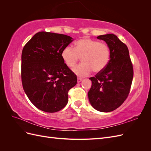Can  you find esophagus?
<instances>
[{"mask_svg": "<svg viewBox=\"0 0 151 151\" xmlns=\"http://www.w3.org/2000/svg\"><path fill=\"white\" fill-rule=\"evenodd\" d=\"M82 80H83V79L82 78H80V77H77V83H80V82L82 81Z\"/></svg>", "mask_w": 151, "mask_h": 151, "instance_id": "1", "label": "esophagus"}]
</instances>
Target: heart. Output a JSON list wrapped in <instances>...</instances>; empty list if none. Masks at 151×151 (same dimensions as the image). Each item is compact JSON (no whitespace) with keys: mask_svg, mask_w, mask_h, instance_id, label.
I'll return each instance as SVG.
<instances>
[{"mask_svg":"<svg viewBox=\"0 0 151 151\" xmlns=\"http://www.w3.org/2000/svg\"><path fill=\"white\" fill-rule=\"evenodd\" d=\"M61 57L68 68L74 67L81 58L83 63L76 66L73 72L83 77L89 75L91 70L96 73L104 70L110 60L111 51L106 43L84 38L77 41L74 48L70 46L63 48Z\"/></svg>","mask_w":151,"mask_h":151,"instance_id":"obj_1","label":"heart"}]
</instances>
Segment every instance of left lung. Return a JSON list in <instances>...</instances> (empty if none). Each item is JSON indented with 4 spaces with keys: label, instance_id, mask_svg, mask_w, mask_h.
Returning a JSON list of instances; mask_svg holds the SVG:
<instances>
[{
    "label": "left lung",
    "instance_id": "8db88e82",
    "mask_svg": "<svg viewBox=\"0 0 151 151\" xmlns=\"http://www.w3.org/2000/svg\"><path fill=\"white\" fill-rule=\"evenodd\" d=\"M110 48L111 58L104 70L89 79L92 86L88 92L93 107L101 112L115 110L129 94L134 77L133 65L127 45L113 34L100 35Z\"/></svg>",
    "mask_w": 151,
    "mask_h": 151
}]
</instances>
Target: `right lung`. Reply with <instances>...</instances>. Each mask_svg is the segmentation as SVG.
Returning a JSON list of instances; mask_svg holds the SVG:
<instances>
[{
    "instance_id": "right-lung-1",
    "label": "right lung",
    "mask_w": 151,
    "mask_h": 151,
    "mask_svg": "<svg viewBox=\"0 0 151 151\" xmlns=\"http://www.w3.org/2000/svg\"><path fill=\"white\" fill-rule=\"evenodd\" d=\"M72 41L69 36L42 31L22 49V87L30 101L43 111L55 113L64 108L68 91L77 84L76 75L61 57Z\"/></svg>"
}]
</instances>
